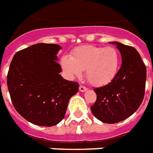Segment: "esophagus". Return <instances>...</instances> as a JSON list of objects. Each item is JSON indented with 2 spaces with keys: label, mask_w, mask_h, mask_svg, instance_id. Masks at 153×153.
I'll return each instance as SVG.
<instances>
[{
  "label": "esophagus",
  "mask_w": 153,
  "mask_h": 153,
  "mask_svg": "<svg viewBox=\"0 0 153 153\" xmlns=\"http://www.w3.org/2000/svg\"><path fill=\"white\" fill-rule=\"evenodd\" d=\"M86 89H86V87H85V86H84V85H81L80 86H79V90H80L81 92H85Z\"/></svg>",
  "instance_id": "34e87169"
}]
</instances>
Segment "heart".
Segmentation results:
<instances>
[{"instance_id": "b5f03b06", "label": "heart", "mask_w": 153, "mask_h": 153, "mask_svg": "<svg viewBox=\"0 0 153 153\" xmlns=\"http://www.w3.org/2000/svg\"><path fill=\"white\" fill-rule=\"evenodd\" d=\"M120 53L114 47L84 45L74 48L71 56H64L60 64L68 77L79 78L85 71L86 79L94 85H106L117 73Z\"/></svg>"}]
</instances>
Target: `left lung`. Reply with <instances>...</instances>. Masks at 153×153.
<instances>
[{
    "label": "left lung",
    "instance_id": "left-lung-1",
    "mask_svg": "<svg viewBox=\"0 0 153 153\" xmlns=\"http://www.w3.org/2000/svg\"><path fill=\"white\" fill-rule=\"evenodd\" d=\"M116 45L122 56L121 68L108 85L94 89L97 100L90 109L103 123H116L137 111L145 96L146 67L134 47Z\"/></svg>",
    "mask_w": 153,
    "mask_h": 153
}]
</instances>
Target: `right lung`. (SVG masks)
Instances as JSON below:
<instances>
[{"mask_svg": "<svg viewBox=\"0 0 153 153\" xmlns=\"http://www.w3.org/2000/svg\"><path fill=\"white\" fill-rule=\"evenodd\" d=\"M55 44L33 45L13 56L7 75L10 97L21 116L38 126H52L64 118L68 101L79 91L76 82L59 74Z\"/></svg>", "mask_w": 153, "mask_h": 153, "instance_id": "right-lung-1", "label": "right lung"}]
</instances>
